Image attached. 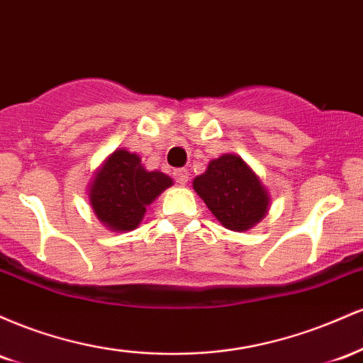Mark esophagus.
Listing matches in <instances>:
<instances>
[{"label":"esophagus","instance_id":"esophagus-1","mask_svg":"<svg viewBox=\"0 0 363 363\" xmlns=\"http://www.w3.org/2000/svg\"><path fill=\"white\" fill-rule=\"evenodd\" d=\"M174 179H176L177 184L184 186L186 182H187V179H189V172H187L186 169H177V170H174Z\"/></svg>","mask_w":363,"mask_h":363}]
</instances>
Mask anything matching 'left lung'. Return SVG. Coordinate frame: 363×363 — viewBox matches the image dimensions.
Returning a JSON list of instances; mask_svg holds the SVG:
<instances>
[{"mask_svg": "<svg viewBox=\"0 0 363 363\" xmlns=\"http://www.w3.org/2000/svg\"><path fill=\"white\" fill-rule=\"evenodd\" d=\"M196 194L225 228L245 232L268 213L272 196L259 176L234 153L213 158L193 181Z\"/></svg>", "mask_w": 363, "mask_h": 363, "instance_id": "obj_1", "label": "left lung"}]
</instances>
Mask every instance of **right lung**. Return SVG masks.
Instances as JSON below:
<instances>
[{"mask_svg": "<svg viewBox=\"0 0 363 363\" xmlns=\"http://www.w3.org/2000/svg\"><path fill=\"white\" fill-rule=\"evenodd\" d=\"M172 184L167 174L145 169L140 155L118 148L95 170L86 194L104 227L129 232L141 223L147 206Z\"/></svg>", "mask_w": 363, "mask_h": 363, "instance_id": "1", "label": "right lung"}]
</instances>
